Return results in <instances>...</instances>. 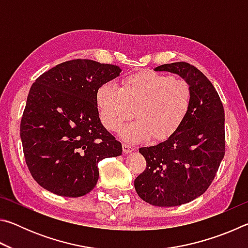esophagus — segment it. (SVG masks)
Instances as JSON below:
<instances>
[{
    "mask_svg": "<svg viewBox=\"0 0 248 248\" xmlns=\"http://www.w3.org/2000/svg\"><path fill=\"white\" fill-rule=\"evenodd\" d=\"M123 150H124V153H130L134 150V146L127 143V142H124V143H123Z\"/></svg>",
    "mask_w": 248,
    "mask_h": 248,
    "instance_id": "1",
    "label": "esophagus"
}]
</instances>
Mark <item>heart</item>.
<instances>
[{
    "mask_svg": "<svg viewBox=\"0 0 248 248\" xmlns=\"http://www.w3.org/2000/svg\"><path fill=\"white\" fill-rule=\"evenodd\" d=\"M191 87L186 79L143 71L125 78L121 87L105 83L96 94L99 117L110 131H117L125 121L137 120L123 128L121 136L139 142L153 136L165 140L177 130L191 106Z\"/></svg>",
    "mask_w": 248,
    "mask_h": 248,
    "instance_id": "obj_1",
    "label": "heart"
}]
</instances>
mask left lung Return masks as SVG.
Here are the masks:
<instances>
[{"mask_svg":"<svg viewBox=\"0 0 248 248\" xmlns=\"http://www.w3.org/2000/svg\"><path fill=\"white\" fill-rule=\"evenodd\" d=\"M155 71L186 79L191 87V106L169 139L139 149L146 167L134 179V188L145 202L176 207L198 198L216 177L225 154L224 108L212 83L192 64L174 62Z\"/></svg>","mask_w":248,"mask_h":248,"instance_id":"1","label":"left lung"}]
</instances>
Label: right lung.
Masks as SVG:
<instances>
[{
    "label": "right lung",
    "mask_w": 248,
    "mask_h": 248,
    "mask_svg": "<svg viewBox=\"0 0 248 248\" xmlns=\"http://www.w3.org/2000/svg\"><path fill=\"white\" fill-rule=\"evenodd\" d=\"M121 69L87 59L58 64L32 84L22 120L25 161L41 187L63 197L94 189L98 163L123 146L100 123L96 94Z\"/></svg>",
    "instance_id": "right-lung-1"
}]
</instances>
